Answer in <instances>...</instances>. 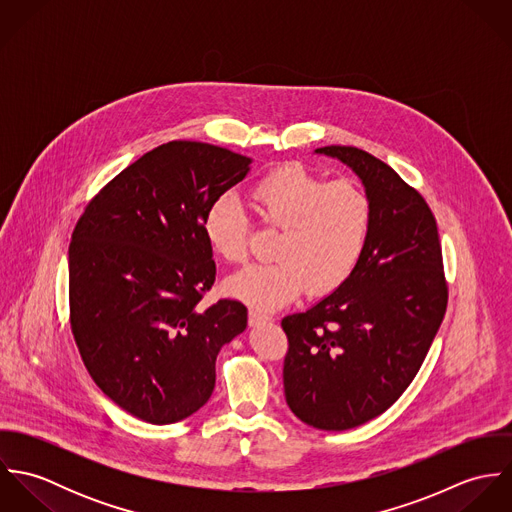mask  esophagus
<instances>
[{
	"label": "esophagus",
	"mask_w": 512,
	"mask_h": 512,
	"mask_svg": "<svg viewBox=\"0 0 512 512\" xmlns=\"http://www.w3.org/2000/svg\"><path fill=\"white\" fill-rule=\"evenodd\" d=\"M270 321V315L262 313V311H256V309H250L248 311V323L254 327V325H260V323H268Z\"/></svg>",
	"instance_id": "obj_1"
}]
</instances>
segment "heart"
<instances>
[{"label": "heart", "instance_id": "heart-1", "mask_svg": "<svg viewBox=\"0 0 512 512\" xmlns=\"http://www.w3.org/2000/svg\"><path fill=\"white\" fill-rule=\"evenodd\" d=\"M258 220L280 234L272 246L276 262L248 266L224 282L230 297L256 307L278 309L305 290L311 297L339 290L365 254L372 201L355 181H327L299 165H282L248 191ZM250 222L230 197L205 213L203 234L215 256L228 264L248 256Z\"/></svg>", "mask_w": 512, "mask_h": 512}]
</instances>
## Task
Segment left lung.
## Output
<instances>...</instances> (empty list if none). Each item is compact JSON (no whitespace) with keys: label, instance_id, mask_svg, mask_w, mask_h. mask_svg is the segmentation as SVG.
Masks as SVG:
<instances>
[{"label":"left lung","instance_id":"left-lung-1","mask_svg":"<svg viewBox=\"0 0 512 512\" xmlns=\"http://www.w3.org/2000/svg\"><path fill=\"white\" fill-rule=\"evenodd\" d=\"M351 167L372 201L365 254L353 276L303 313L288 335L284 392L293 414L343 432L386 412L424 363L447 307L438 224L390 165L359 147L315 149Z\"/></svg>","mask_w":512,"mask_h":512}]
</instances>
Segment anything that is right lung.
<instances>
[{"label":"right lung","mask_w":512,"mask_h":512,"mask_svg":"<svg viewBox=\"0 0 512 512\" xmlns=\"http://www.w3.org/2000/svg\"><path fill=\"white\" fill-rule=\"evenodd\" d=\"M250 163L211 144H163L118 173L74 226L76 347L98 388L149 424H175L205 406L222 345L246 329L240 301L205 311L199 301L217 274L205 213Z\"/></svg>","instance_id":"1"}]
</instances>
